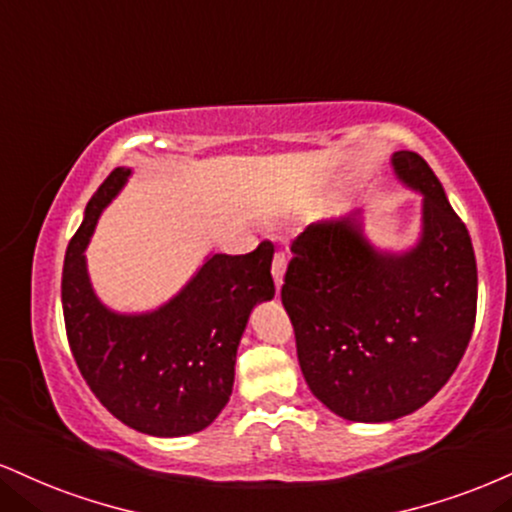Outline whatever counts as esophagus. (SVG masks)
<instances>
[{"label":"esophagus","mask_w":512,"mask_h":512,"mask_svg":"<svg viewBox=\"0 0 512 512\" xmlns=\"http://www.w3.org/2000/svg\"><path fill=\"white\" fill-rule=\"evenodd\" d=\"M283 272H286V255H283V252H276L274 262H272V276H274L276 288L283 283Z\"/></svg>","instance_id":"obj_1"}]
</instances>
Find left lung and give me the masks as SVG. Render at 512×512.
I'll use <instances>...</instances> for the list:
<instances>
[{"instance_id": "obj_1", "label": "left lung", "mask_w": 512, "mask_h": 512, "mask_svg": "<svg viewBox=\"0 0 512 512\" xmlns=\"http://www.w3.org/2000/svg\"><path fill=\"white\" fill-rule=\"evenodd\" d=\"M398 181L422 193V233L379 250L360 212L293 240L281 303L310 391L350 422H393L429 403L463 360L477 317L472 240L429 164L393 152Z\"/></svg>"}]
</instances>
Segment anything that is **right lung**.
Wrapping results in <instances>:
<instances>
[{
  "label": "right lung",
  "mask_w": 512,
  "mask_h": 512,
  "mask_svg": "<svg viewBox=\"0 0 512 512\" xmlns=\"http://www.w3.org/2000/svg\"><path fill=\"white\" fill-rule=\"evenodd\" d=\"M128 176L131 169L119 166L104 178L66 248V336L90 391L116 420L150 436L195 434L229 403L252 307L274 298V245L264 240L248 255H209L193 279L152 312L109 310L92 291L85 248Z\"/></svg>",
  "instance_id": "add662e5"
}]
</instances>
